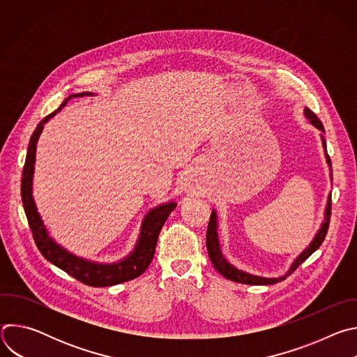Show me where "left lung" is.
I'll use <instances>...</instances> for the list:
<instances>
[{
	"label": "left lung",
	"mask_w": 357,
	"mask_h": 357,
	"mask_svg": "<svg viewBox=\"0 0 357 357\" xmlns=\"http://www.w3.org/2000/svg\"><path fill=\"white\" fill-rule=\"evenodd\" d=\"M303 114L305 117L308 119V121L315 126L318 130H321L322 132H325V128L321 123V120L317 117L315 113H312L308 107H305L303 110ZM321 139H322V146H324V151H325V158H326V164L329 167V171H331V179H332V164H331V158L328 155V151H326V142H325V138L324 135H321ZM329 220H331V193L328 195V202H326V208H325V215H324V222L318 230V233L315 234L314 240L311 241V244L305 248L299 256L294 260V263L291 264L289 270L281 275V277H274V278H267V277H260V275H252V274H248L243 270H238L236 268L233 264H230L226 257L223 256L222 252V248H220V243H219V233H218V227H219V223H218V215H216V211L213 209L212 211V215H211V220H209V226H208V233H206V247H208V252H209V259L213 264V267L227 280H231L234 282H241V284H248V285H270V284H277L278 281H282L285 280L292 271H295L305 260H307L311 254L314 251H317L319 248V245L322 244V241L325 240V236L328 233V227H329Z\"/></svg>",
	"instance_id": "8db88e82"
}]
</instances>
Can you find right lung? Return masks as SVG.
<instances>
[{
	"mask_svg": "<svg viewBox=\"0 0 357 357\" xmlns=\"http://www.w3.org/2000/svg\"><path fill=\"white\" fill-rule=\"evenodd\" d=\"M83 96H94V93L83 91L70 94L65 98L63 103L59 106L58 110L46 116L35 128L26 152V160L22 171V182H21V196L24 203V211L32 230L33 240L36 247L42 252V256L58 268L63 270L73 278L79 280L80 282L90 285V287H110L116 284H121L130 280L139 277L151 264L152 257H154L157 240L160 231L167 222L171 212L176 208V202H167L157 208L151 209L141 225V231L138 240L134 245V250L128 256L116 263H97L90 261L83 257L76 256V254L68 251L65 247L58 244L54 237L49 236L47 229L43 225V220L36 209L35 200L32 196V179L35 171V155H36V144L39 135L43 130V124L47 123L56 113H59L68 101L73 97H83Z\"/></svg>",
	"mask_w": 357,
	"mask_h": 357,
	"instance_id": "obj_1",
	"label": "right lung"
}]
</instances>
